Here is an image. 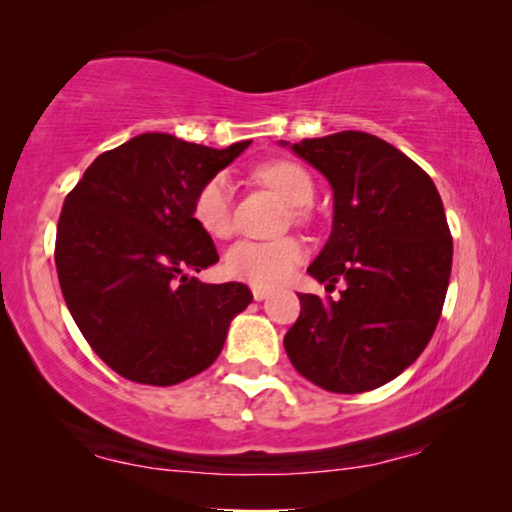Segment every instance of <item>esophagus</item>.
<instances>
[{"mask_svg": "<svg viewBox=\"0 0 512 512\" xmlns=\"http://www.w3.org/2000/svg\"><path fill=\"white\" fill-rule=\"evenodd\" d=\"M251 293H254V300H265V298H270V289H263V286H254V289H251Z\"/></svg>", "mask_w": 512, "mask_h": 512, "instance_id": "34e87169", "label": "esophagus"}]
</instances>
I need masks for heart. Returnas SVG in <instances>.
<instances>
[{"mask_svg":"<svg viewBox=\"0 0 512 512\" xmlns=\"http://www.w3.org/2000/svg\"><path fill=\"white\" fill-rule=\"evenodd\" d=\"M256 179L282 195L291 207H307L314 198L310 172L291 160H275L256 170ZM193 219L212 237H228L233 230V188L223 174L207 179L193 198ZM305 258V244L296 237L279 240H240L228 247L223 265L230 277L254 286H272L291 275Z\"/></svg>","mask_w":512,"mask_h":512,"instance_id":"b5f03b06","label":"heart"}]
</instances>
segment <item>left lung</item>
<instances>
[{"mask_svg":"<svg viewBox=\"0 0 512 512\" xmlns=\"http://www.w3.org/2000/svg\"><path fill=\"white\" fill-rule=\"evenodd\" d=\"M333 188V228L307 272L340 298L300 293L284 335L293 368L333 394L382 387L417 361L443 310L452 235L443 200L422 167L359 130L279 142Z\"/></svg>","mask_w":512,"mask_h":512,"instance_id":"8db88e82","label":"left lung"}]
</instances>
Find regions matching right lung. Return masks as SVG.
Listing matches in <instances>:
<instances>
[{
  "label": "right lung",
  "mask_w": 512,
  "mask_h": 512,
  "mask_svg": "<svg viewBox=\"0 0 512 512\" xmlns=\"http://www.w3.org/2000/svg\"><path fill=\"white\" fill-rule=\"evenodd\" d=\"M249 144L209 149L144 132L97 156L65 198L55 237L62 296L125 380L170 387L202 373L254 300L240 282L188 277L219 261L193 219L195 193Z\"/></svg>",
  "instance_id": "obj_1"
}]
</instances>
